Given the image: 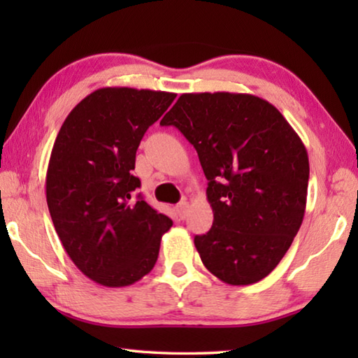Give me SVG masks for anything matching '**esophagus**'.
Instances as JSON below:
<instances>
[{
	"label": "esophagus",
	"mask_w": 358,
	"mask_h": 358,
	"mask_svg": "<svg viewBox=\"0 0 358 358\" xmlns=\"http://www.w3.org/2000/svg\"><path fill=\"white\" fill-rule=\"evenodd\" d=\"M187 210H189V203H187V202H180L177 205V213H178L181 220H185V217L187 216Z\"/></svg>",
	"instance_id": "1"
}]
</instances>
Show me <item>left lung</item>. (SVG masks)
<instances>
[{
    "mask_svg": "<svg viewBox=\"0 0 358 358\" xmlns=\"http://www.w3.org/2000/svg\"><path fill=\"white\" fill-rule=\"evenodd\" d=\"M194 145L208 180L213 226L194 237L210 273L230 286L270 275L301 226L310 161L268 101L246 93H185L161 120Z\"/></svg>",
    "mask_w": 358,
    "mask_h": 358,
    "instance_id": "8db88e82",
    "label": "left lung"
}]
</instances>
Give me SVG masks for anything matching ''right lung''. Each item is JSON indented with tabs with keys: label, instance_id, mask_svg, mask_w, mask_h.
I'll return each instance as SVG.
<instances>
[{
	"label": "right lung",
	"instance_id": "right-lung-1",
	"mask_svg": "<svg viewBox=\"0 0 358 358\" xmlns=\"http://www.w3.org/2000/svg\"><path fill=\"white\" fill-rule=\"evenodd\" d=\"M175 93L99 88L72 108L53 143L45 177L48 211L72 262L90 280L124 287L148 275L172 220L134 191L145 132Z\"/></svg>",
	"mask_w": 358,
	"mask_h": 358
}]
</instances>
